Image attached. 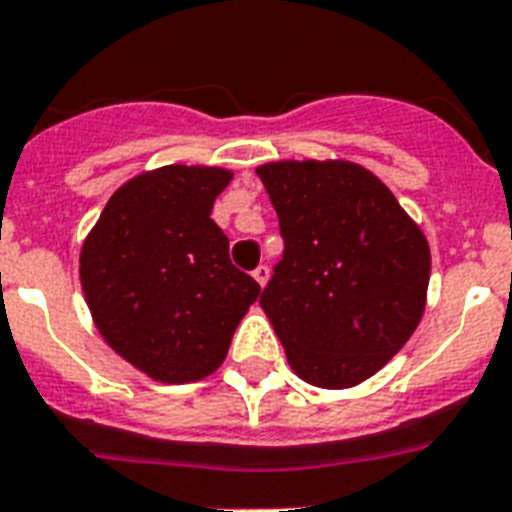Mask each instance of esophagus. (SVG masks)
Returning a JSON list of instances; mask_svg holds the SVG:
<instances>
[{
  "label": "esophagus",
  "mask_w": 512,
  "mask_h": 512,
  "mask_svg": "<svg viewBox=\"0 0 512 512\" xmlns=\"http://www.w3.org/2000/svg\"><path fill=\"white\" fill-rule=\"evenodd\" d=\"M253 280L259 282L261 288L267 285V280H269V267H267V264H259V267L253 269Z\"/></svg>",
  "instance_id": "1"
}]
</instances>
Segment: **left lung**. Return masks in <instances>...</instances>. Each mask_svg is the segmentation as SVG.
Wrapping results in <instances>:
<instances>
[{"label": "left lung", "instance_id": "8db88e82", "mask_svg": "<svg viewBox=\"0 0 512 512\" xmlns=\"http://www.w3.org/2000/svg\"><path fill=\"white\" fill-rule=\"evenodd\" d=\"M256 174L285 240L261 309L298 378L357 386L423 317L428 240L394 192L357 163L277 161Z\"/></svg>", "mask_w": 512, "mask_h": 512}]
</instances>
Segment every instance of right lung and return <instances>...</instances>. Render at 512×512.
<instances>
[{
    "instance_id": "right-lung-1",
    "label": "right lung",
    "mask_w": 512,
    "mask_h": 512,
    "mask_svg": "<svg viewBox=\"0 0 512 512\" xmlns=\"http://www.w3.org/2000/svg\"><path fill=\"white\" fill-rule=\"evenodd\" d=\"M232 171L163 166L110 195L81 245V288L116 354L161 383L211 375L259 282L230 261V240L211 219Z\"/></svg>"
}]
</instances>
